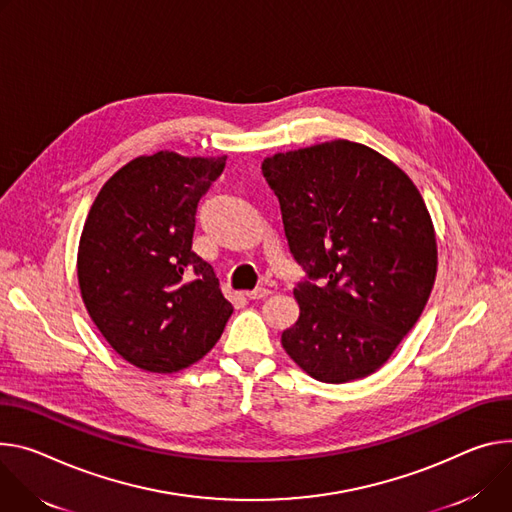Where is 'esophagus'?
Returning <instances> with one entry per match:
<instances>
[{
  "label": "esophagus",
  "instance_id": "obj_1",
  "mask_svg": "<svg viewBox=\"0 0 512 512\" xmlns=\"http://www.w3.org/2000/svg\"><path fill=\"white\" fill-rule=\"evenodd\" d=\"M269 294H271V290H269V288H265V286H257L255 290L247 292V296H249L251 300H261V298H267Z\"/></svg>",
  "mask_w": 512,
  "mask_h": 512
}]
</instances>
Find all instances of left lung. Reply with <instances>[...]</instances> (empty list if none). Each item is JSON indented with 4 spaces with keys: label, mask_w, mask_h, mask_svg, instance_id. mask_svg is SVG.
Listing matches in <instances>:
<instances>
[{
    "label": "left lung",
    "mask_w": 512,
    "mask_h": 512,
    "mask_svg": "<svg viewBox=\"0 0 512 512\" xmlns=\"http://www.w3.org/2000/svg\"><path fill=\"white\" fill-rule=\"evenodd\" d=\"M263 177L280 200L288 247L306 277L288 355L327 384L380 369L421 316L437 273L427 206L390 159L351 141L277 153Z\"/></svg>",
    "instance_id": "1"
}]
</instances>
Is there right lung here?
Returning <instances> with one entry per match:
<instances>
[{"label":"right lung","instance_id":"right-lung-1","mask_svg":"<svg viewBox=\"0 0 512 512\" xmlns=\"http://www.w3.org/2000/svg\"><path fill=\"white\" fill-rule=\"evenodd\" d=\"M226 157L159 151L116 171L91 206L77 255L85 308L132 365L171 374L202 359L232 314L192 249L202 196Z\"/></svg>","mask_w":512,"mask_h":512}]
</instances>
